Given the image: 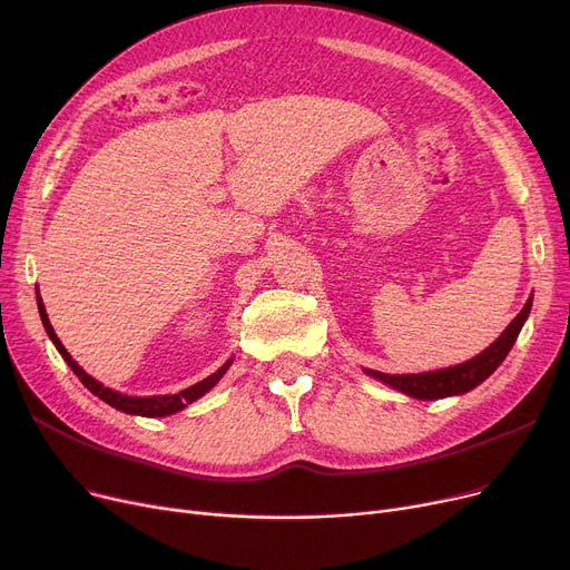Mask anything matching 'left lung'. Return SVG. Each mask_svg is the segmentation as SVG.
Returning <instances> with one entry per match:
<instances>
[{"instance_id": "8db88e82", "label": "left lung", "mask_w": 570, "mask_h": 570, "mask_svg": "<svg viewBox=\"0 0 570 570\" xmlns=\"http://www.w3.org/2000/svg\"><path fill=\"white\" fill-rule=\"evenodd\" d=\"M529 312H531V297L522 307V312L511 321V325H508L499 335L497 342H492L483 353H478L475 357H471V361L462 365L436 370V372H423V374H383L376 370H365V372L415 400H441L451 395H464L473 391L475 385H481L503 363V357L513 348Z\"/></svg>"}]
</instances>
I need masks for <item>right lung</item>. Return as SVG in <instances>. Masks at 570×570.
Wrapping results in <instances>:
<instances>
[{
  "instance_id": "1",
  "label": "right lung",
  "mask_w": 570,
  "mask_h": 570,
  "mask_svg": "<svg viewBox=\"0 0 570 570\" xmlns=\"http://www.w3.org/2000/svg\"><path fill=\"white\" fill-rule=\"evenodd\" d=\"M37 305H39V314H41V321H43V327H46L48 337L52 340V344H55V348L59 351V355L65 357L67 365L73 370V374L80 379V383L87 387L89 393H95L99 400H104L106 404H110L112 409L122 411V413L145 415V417L173 415V413H177V411H183L185 406H189L191 402H196L198 397H203V395L209 391V387H215V385L219 383V379L226 374V370L233 365V357H228V361H226V363H224L215 374H209L207 379L198 381V383H196V385H191V387H185V391H179V393H175V395L129 397V395H122V393H117V391H110V387H106L104 383H99L97 379L89 376V374H87V372H85V370L73 361V357L69 355V351L62 346V342H59V337L55 335L52 325H50V321H48V314H46V307H43L41 295H37Z\"/></svg>"
}]
</instances>
